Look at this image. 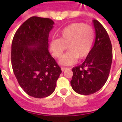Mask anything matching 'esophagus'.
Segmentation results:
<instances>
[{
	"instance_id": "obj_1",
	"label": "esophagus",
	"mask_w": 122,
	"mask_h": 122,
	"mask_svg": "<svg viewBox=\"0 0 122 122\" xmlns=\"http://www.w3.org/2000/svg\"><path fill=\"white\" fill-rule=\"evenodd\" d=\"M66 69H68V68H66V67H61L62 71H64L65 70H66Z\"/></svg>"
}]
</instances>
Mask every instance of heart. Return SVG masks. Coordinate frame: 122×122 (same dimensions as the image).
I'll return each instance as SVG.
<instances>
[{"instance_id":"1","label":"heart","mask_w":122,"mask_h":122,"mask_svg":"<svg viewBox=\"0 0 122 122\" xmlns=\"http://www.w3.org/2000/svg\"><path fill=\"white\" fill-rule=\"evenodd\" d=\"M95 31L92 27L82 23H74L68 25L60 34V39H54L50 42L53 56L59 58L63 52L69 51L60 59L62 65H71L77 59L85 58L91 51L95 41Z\"/></svg>"}]
</instances>
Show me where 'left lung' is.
<instances>
[{"label":"left lung","instance_id":"8db88e82","mask_svg":"<svg viewBox=\"0 0 122 122\" xmlns=\"http://www.w3.org/2000/svg\"><path fill=\"white\" fill-rule=\"evenodd\" d=\"M95 41L82 64L74 67L71 85L75 92L88 95L100 90L108 78L112 62V46L103 26L94 19Z\"/></svg>","mask_w":122,"mask_h":122}]
</instances>
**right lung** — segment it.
<instances>
[{"mask_svg": "<svg viewBox=\"0 0 122 122\" xmlns=\"http://www.w3.org/2000/svg\"><path fill=\"white\" fill-rule=\"evenodd\" d=\"M54 21L31 17L17 30L11 46L15 76L26 93L35 98L50 95L61 74L60 67L48 51V37Z\"/></svg>", "mask_w": 122, "mask_h": 122, "instance_id": "obj_1", "label": "right lung"}]
</instances>
